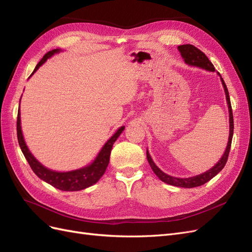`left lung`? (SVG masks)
Masks as SVG:
<instances>
[{
	"instance_id": "left-lung-1",
	"label": "left lung",
	"mask_w": 252,
	"mask_h": 252,
	"mask_svg": "<svg viewBox=\"0 0 252 252\" xmlns=\"http://www.w3.org/2000/svg\"><path fill=\"white\" fill-rule=\"evenodd\" d=\"M178 49L180 50L181 55L184 59L185 63L191 66H196L203 68V69H206L208 71H216V68L213 66V64L210 62L209 59L206 57L205 53L201 51L199 48H196L193 45L190 44H185V45H180L178 46ZM218 74L220 77V74L218 72ZM220 81H222L223 87L225 90V94H226V100L228 104V109H229V138H228V143H227V147L224 152L223 157L220 158V161L212 167L211 169L207 170L204 173H201L199 175H195V177L191 178H186V179H180V178H174L171 177V175H168L164 173L155 164V162L152 161V158L149 155V152L147 150L146 156L147 159L149 162V165L151 167V169L154 170V172L158 175V178L163 181L164 183H167V184L172 185V186H177V187H183V188H193L197 186H202L205 183H207L210 181L212 178H215L216 175L224 168V166L226 165V162L228 159V156H229V151L231 147V141H232V135H233V116H232V109H231V103H230V97H229V93H228V89L226 87V84L224 80L220 77Z\"/></svg>"
}]
</instances>
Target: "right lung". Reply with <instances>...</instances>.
<instances>
[{
    "mask_svg": "<svg viewBox=\"0 0 252 252\" xmlns=\"http://www.w3.org/2000/svg\"><path fill=\"white\" fill-rule=\"evenodd\" d=\"M60 49H53L46 55L43 57V59L40 61L39 64H37L34 68L33 72L32 75L39 69V67L46 62V60L50 58L52 55L59 52ZM21 114H20V108L18 111V120H17V134H18V141L19 145L21 147V150L23 155L26 158L28 164L32 167V171L39 177L41 180L45 181L51 186L56 187L60 190H63V191H78V190L85 189L89 186H93L94 184L101 179L102 175L104 174L106 168H107L108 163H109V158H110V152L113 146V143L117 141L119 135L124 130V126L119 128L117 132L114 133L111 138L106 142V144L98 152L97 157L95 158L94 161L88 165L87 167H84V168L77 169L73 171H68V172H57L52 171L46 167H44L40 162H37L35 158L32 155V152L26 146V143L23 138L22 129H21Z\"/></svg>",
    "mask_w": 252,
    "mask_h": 252,
    "instance_id": "1",
    "label": "right lung"
}]
</instances>
